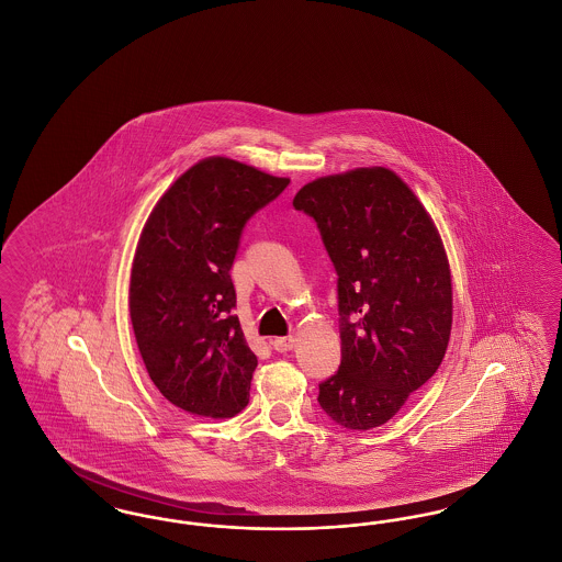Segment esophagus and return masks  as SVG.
Listing matches in <instances>:
<instances>
[{"instance_id": "esophagus-1", "label": "esophagus", "mask_w": 562, "mask_h": 562, "mask_svg": "<svg viewBox=\"0 0 562 562\" xmlns=\"http://www.w3.org/2000/svg\"><path fill=\"white\" fill-rule=\"evenodd\" d=\"M294 344H296V339L294 337H278V339H273L271 341V346L276 351H280V353H284V351H291L294 348Z\"/></svg>"}]
</instances>
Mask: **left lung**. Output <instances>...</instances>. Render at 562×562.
<instances>
[{"label": "left lung", "instance_id": "left-lung-1", "mask_svg": "<svg viewBox=\"0 0 562 562\" xmlns=\"http://www.w3.org/2000/svg\"><path fill=\"white\" fill-rule=\"evenodd\" d=\"M293 206L316 218L337 269L341 367L321 383L341 428L387 424L438 371L453 326L449 257L434 218L385 166L321 177Z\"/></svg>", "mask_w": 562, "mask_h": 562}]
</instances>
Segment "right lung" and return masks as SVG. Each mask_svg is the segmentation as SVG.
Listing matches in <instances>:
<instances>
[{
	"label": "right lung",
	"mask_w": 562,
	"mask_h": 562,
	"mask_svg": "<svg viewBox=\"0 0 562 562\" xmlns=\"http://www.w3.org/2000/svg\"><path fill=\"white\" fill-rule=\"evenodd\" d=\"M291 183L211 156L161 193L134 250L128 307L154 385L195 417L227 419L248 404V348L229 276L244 223Z\"/></svg>",
	"instance_id": "1"
}]
</instances>
